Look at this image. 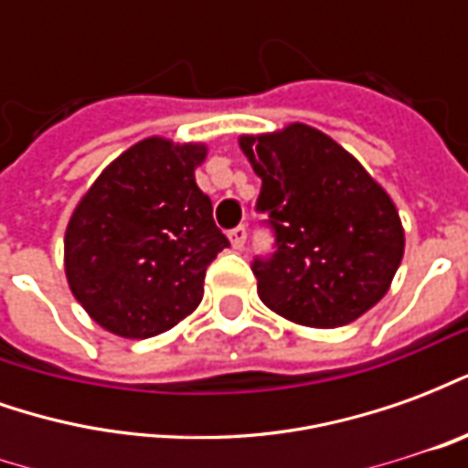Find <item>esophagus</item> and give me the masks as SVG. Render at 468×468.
I'll list each match as a JSON object with an SVG mask.
<instances>
[{"label": "esophagus", "mask_w": 468, "mask_h": 468, "mask_svg": "<svg viewBox=\"0 0 468 468\" xmlns=\"http://www.w3.org/2000/svg\"><path fill=\"white\" fill-rule=\"evenodd\" d=\"M228 238H230V245H233L235 250H243V248H245V238H248V230H245L243 225H240V228H235V230H230V233H228Z\"/></svg>", "instance_id": "34e87169"}]
</instances>
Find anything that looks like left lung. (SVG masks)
Returning a JSON list of instances; mask_svg holds the SVG:
<instances>
[{
    "instance_id": "8db88e82",
    "label": "left lung",
    "mask_w": 468,
    "mask_h": 468,
    "mask_svg": "<svg viewBox=\"0 0 468 468\" xmlns=\"http://www.w3.org/2000/svg\"><path fill=\"white\" fill-rule=\"evenodd\" d=\"M263 180L278 250L255 261L258 295L273 314L308 328L353 324L388 293L403 258V225L371 173L311 124L240 134Z\"/></svg>"
}]
</instances>
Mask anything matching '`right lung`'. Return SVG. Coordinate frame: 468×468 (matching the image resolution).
<instances>
[{"mask_svg":"<svg viewBox=\"0 0 468 468\" xmlns=\"http://www.w3.org/2000/svg\"><path fill=\"white\" fill-rule=\"evenodd\" d=\"M205 143L153 134L107 165L65 230L67 285L120 338H153L200 305L205 271L228 248L195 183Z\"/></svg>","mask_w":468,"mask_h":468,"instance_id":"1","label":"right lung"}]
</instances>
